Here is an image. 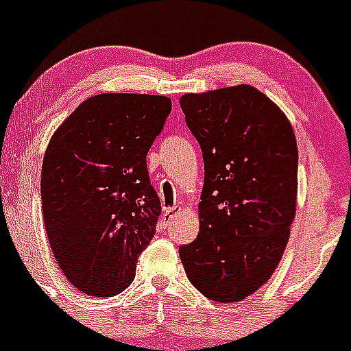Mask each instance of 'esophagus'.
Returning a JSON list of instances; mask_svg holds the SVG:
<instances>
[{
    "instance_id": "obj_1",
    "label": "esophagus",
    "mask_w": 351,
    "mask_h": 351,
    "mask_svg": "<svg viewBox=\"0 0 351 351\" xmlns=\"http://www.w3.org/2000/svg\"><path fill=\"white\" fill-rule=\"evenodd\" d=\"M178 212H182V207H180V205H175V207H168V208H165V212H162V215H161V226H168L169 222H171V219L175 217L176 214H178Z\"/></svg>"
}]
</instances>
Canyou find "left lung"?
Returning <instances> with one entry per match:
<instances>
[{"instance_id":"1","label":"left lung","mask_w":351,"mask_h":351,"mask_svg":"<svg viewBox=\"0 0 351 351\" xmlns=\"http://www.w3.org/2000/svg\"><path fill=\"white\" fill-rule=\"evenodd\" d=\"M200 144L205 180L186 277L215 302H239L278 267L295 217L297 153L289 119L250 84L180 98Z\"/></svg>"}]
</instances>
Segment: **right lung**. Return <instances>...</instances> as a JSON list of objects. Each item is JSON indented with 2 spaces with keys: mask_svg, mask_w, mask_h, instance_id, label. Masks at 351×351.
I'll return each mask as SVG.
<instances>
[{
  "mask_svg": "<svg viewBox=\"0 0 351 351\" xmlns=\"http://www.w3.org/2000/svg\"><path fill=\"white\" fill-rule=\"evenodd\" d=\"M169 112L171 100L158 95H95L49 141L40 180L45 232L62 274L88 295L125 290L153 239L161 202L146 156Z\"/></svg>",
  "mask_w": 351,
  "mask_h": 351,
  "instance_id": "add662e5",
  "label": "right lung"
}]
</instances>
